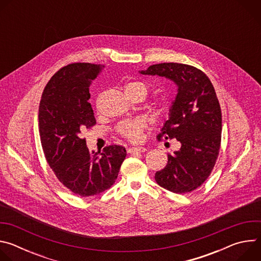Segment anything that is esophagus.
<instances>
[{
  "instance_id": "34e87169",
  "label": "esophagus",
  "mask_w": 261,
  "mask_h": 261,
  "mask_svg": "<svg viewBox=\"0 0 261 261\" xmlns=\"http://www.w3.org/2000/svg\"><path fill=\"white\" fill-rule=\"evenodd\" d=\"M145 151L144 146L136 145V146H131L128 148V153H142Z\"/></svg>"
}]
</instances>
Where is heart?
<instances>
[{"mask_svg": "<svg viewBox=\"0 0 261 261\" xmlns=\"http://www.w3.org/2000/svg\"><path fill=\"white\" fill-rule=\"evenodd\" d=\"M125 93L129 98L138 97L140 99H143L145 95L148 92V87L145 83L140 81H133L129 82L124 87ZM168 100L167 98H160L158 99L152 106V109L155 115H161L166 110L168 107ZM144 128V122L140 119L135 120H128L124 121L119 124L118 131L120 134H122L124 137L128 138L131 141H138L141 137L142 129Z\"/></svg>", "mask_w": 261, "mask_h": 261, "instance_id": "obj_1", "label": "heart"}]
</instances>
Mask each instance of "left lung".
I'll return each instance as SVG.
<instances>
[{"label": "left lung", "mask_w": 261, "mask_h": 261, "mask_svg": "<svg viewBox=\"0 0 261 261\" xmlns=\"http://www.w3.org/2000/svg\"><path fill=\"white\" fill-rule=\"evenodd\" d=\"M139 73L165 77L177 87L168 120L157 137L175 138L180 148L167 155V164L155 179L173 193L191 192L208 177L219 155L222 116L215 89L201 70L190 65L162 63Z\"/></svg>", "instance_id": "1"}]
</instances>
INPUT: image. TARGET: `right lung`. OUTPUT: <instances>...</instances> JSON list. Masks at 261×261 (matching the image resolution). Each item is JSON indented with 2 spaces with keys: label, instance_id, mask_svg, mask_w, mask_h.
Here are the masks:
<instances>
[{
  "label": "right lung",
  "instance_id": "1",
  "mask_svg": "<svg viewBox=\"0 0 261 261\" xmlns=\"http://www.w3.org/2000/svg\"><path fill=\"white\" fill-rule=\"evenodd\" d=\"M104 66L74 63L47 83L39 106V133L45 158L58 179L74 194L97 195L113 186L126 158L122 145L90 152L82 132L96 124L89 87Z\"/></svg>",
  "mask_w": 261,
  "mask_h": 261
}]
</instances>
